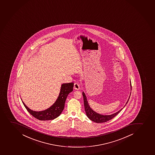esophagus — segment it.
Returning a JSON list of instances; mask_svg holds the SVG:
<instances>
[{"label": "esophagus", "instance_id": "obj_1", "mask_svg": "<svg viewBox=\"0 0 155 155\" xmlns=\"http://www.w3.org/2000/svg\"><path fill=\"white\" fill-rule=\"evenodd\" d=\"M74 87L75 88V90H78L80 89V85L78 82H75L74 85Z\"/></svg>", "mask_w": 155, "mask_h": 155}]
</instances>
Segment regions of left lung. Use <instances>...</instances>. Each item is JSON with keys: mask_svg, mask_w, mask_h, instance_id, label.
Masks as SVG:
<instances>
[{"mask_svg": "<svg viewBox=\"0 0 155 155\" xmlns=\"http://www.w3.org/2000/svg\"><path fill=\"white\" fill-rule=\"evenodd\" d=\"M82 94H83V100H84L85 111L86 112V115L88 118H90V120H92V121H94L95 123H103L110 120L114 118V117H115L123 109V108L121 109L120 110H119L115 114H112L111 115H104L100 114H97L96 112L94 111V110H92L91 108L90 107V106L88 105L86 96H85V94L84 92H82ZM129 99L130 97L128 99V101L127 102L126 104L128 103Z\"/></svg>", "mask_w": 155, "mask_h": 155, "instance_id": "1", "label": "left lung"}]
</instances>
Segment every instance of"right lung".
I'll use <instances>...</instances> for the list:
<instances>
[{
  "mask_svg": "<svg viewBox=\"0 0 155 155\" xmlns=\"http://www.w3.org/2000/svg\"><path fill=\"white\" fill-rule=\"evenodd\" d=\"M73 82L62 84L58 99L53 105L46 110L41 111H35L28 108L22 102L23 104L29 113L38 120H54L59 117L64 110L66 99L68 94L73 91Z\"/></svg>",
  "mask_w": 155,
  "mask_h": 155,
  "instance_id": "obj_1",
  "label": "right lung"
}]
</instances>
